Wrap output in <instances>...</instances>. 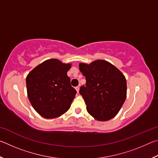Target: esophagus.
<instances>
[{
	"mask_svg": "<svg viewBox=\"0 0 158 158\" xmlns=\"http://www.w3.org/2000/svg\"><path fill=\"white\" fill-rule=\"evenodd\" d=\"M75 89H76V90H77V92L79 93V86H77V87L75 88Z\"/></svg>",
	"mask_w": 158,
	"mask_h": 158,
	"instance_id": "1",
	"label": "esophagus"
}]
</instances>
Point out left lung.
I'll return each mask as SVG.
<instances>
[{
    "instance_id": "obj_1",
    "label": "left lung",
    "mask_w": 158,
    "mask_h": 158,
    "mask_svg": "<svg viewBox=\"0 0 158 158\" xmlns=\"http://www.w3.org/2000/svg\"><path fill=\"white\" fill-rule=\"evenodd\" d=\"M79 69L86 84L80 88L90 115L99 121L113 118L121 109L127 96L126 79L116 67L105 60L90 64L80 63Z\"/></svg>"
}]
</instances>
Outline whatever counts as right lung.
<instances>
[{
  "label": "right lung",
  "instance_id": "right-lung-1",
  "mask_svg": "<svg viewBox=\"0 0 158 158\" xmlns=\"http://www.w3.org/2000/svg\"><path fill=\"white\" fill-rule=\"evenodd\" d=\"M71 63L52 58L36 66L26 77L29 101L45 118H56L68 111L77 94L68 71Z\"/></svg>",
  "mask_w": 158,
  "mask_h": 158
}]
</instances>
